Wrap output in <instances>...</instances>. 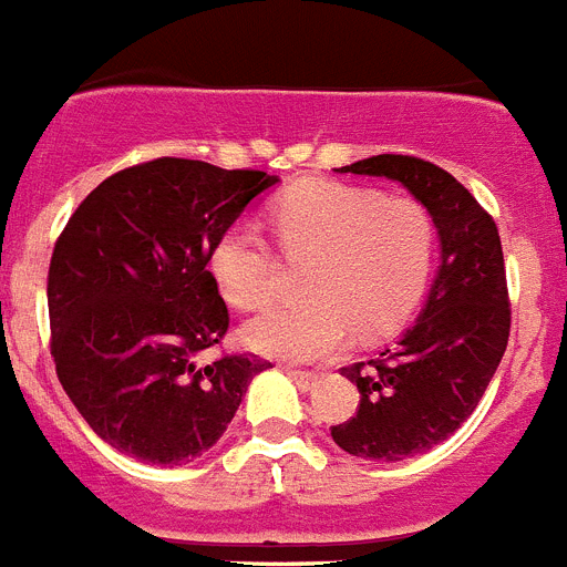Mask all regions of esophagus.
<instances>
[{
  "mask_svg": "<svg viewBox=\"0 0 567 567\" xmlns=\"http://www.w3.org/2000/svg\"><path fill=\"white\" fill-rule=\"evenodd\" d=\"M287 374L295 380V383H298L300 392H312L320 380L318 372H303V369H287Z\"/></svg>",
  "mask_w": 567,
  "mask_h": 567,
  "instance_id": "1",
  "label": "esophagus"
}]
</instances>
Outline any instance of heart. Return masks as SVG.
<instances>
[{
  "label": "heart",
  "mask_w": 567,
  "mask_h": 567,
  "mask_svg": "<svg viewBox=\"0 0 567 567\" xmlns=\"http://www.w3.org/2000/svg\"><path fill=\"white\" fill-rule=\"evenodd\" d=\"M272 224L289 260L312 258L307 295L249 320L244 343L269 358L318 360L358 329L372 340L403 323L432 272V213L405 195H383L358 184L309 178L272 204ZM209 272L229 307H269L278 295L280 264L252 224H235L209 255Z\"/></svg>",
  "instance_id": "obj_1"
}]
</instances>
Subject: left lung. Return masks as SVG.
Listing matches in <instances>:
<instances>
[{
  "instance_id": "obj_1",
  "label": "left lung",
  "mask_w": 567,
  "mask_h": 567,
  "mask_svg": "<svg viewBox=\"0 0 567 567\" xmlns=\"http://www.w3.org/2000/svg\"><path fill=\"white\" fill-rule=\"evenodd\" d=\"M338 173L403 184L440 235V267L420 318L380 358L340 369L358 385L360 405L332 425V440L352 457L394 463L452 437L497 372L511 332L503 244L494 218L437 164L385 153Z\"/></svg>"
}]
</instances>
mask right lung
Wrapping results in <instances>:
<instances>
[{"label":"right lung","mask_w":567,"mask_h":567,"mask_svg":"<svg viewBox=\"0 0 567 567\" xmlns=\"http://www.w3.org/2000/svg\"><path fill=\"white\" fill-rule=\"evenodd\" d=\"M275 184L260 169L155 158L104 178L70 215L48 272L50 354L115 452L153 465L202 457L269 365L255 354L198 365V354L229 327L213 247Z\"/></svg>","instance_id":"add662e5"}]
</instances>
